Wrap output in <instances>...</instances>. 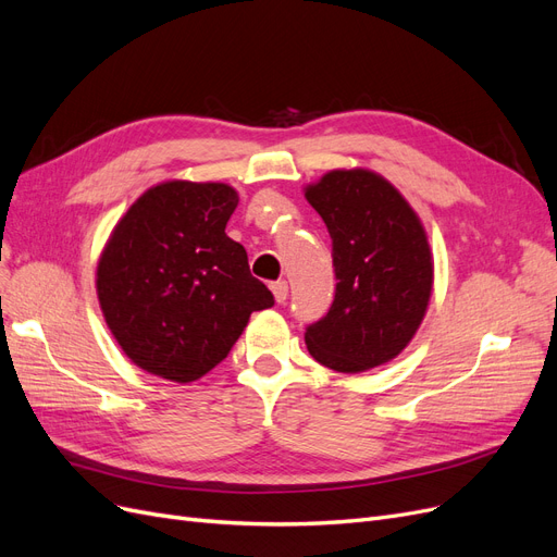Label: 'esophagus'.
<instances>
[{
    "instance_id": "esophagus-1",
    "label": "esophagus",
    "mask_w": 557,
    "mask_h": 557,
    "mask_svg": "<svg viewBox=\"0 0 557 557\" xmlns=\"http://www.w3.org/2000/svg\"><path fill=\"white\" fill-rule=\"evenodd\" d=\"M271 292H273V296H275L277 302H284L286 296H288V284H286L284 280H277V282L271 284Z\"/></svg>"
}]
</instances>
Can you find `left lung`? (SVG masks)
Segmentation results:
<instances>
[{
    "mask_svg": "<svg viewBox=\"0 0 557 557\" xmlns=\"http://www.w3.org/2000/svg\"><path fill=\"white\" fill-rule=\"evenodd\" d=\"M332 238L336 292L305 332L309 355L338 373H361L398 357L417 334L434 265L417 211L382 175L330 171L305 188Z\"/></svg>",
    "mask_w": 557,
    "mask_h": 557,
    "instance_id": "obj_1",
    "label": "left lung"
}]
</instances>
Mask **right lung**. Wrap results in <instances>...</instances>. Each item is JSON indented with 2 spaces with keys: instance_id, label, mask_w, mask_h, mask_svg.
<instances>
[{
  "instance_id": "add662e5",
  "label": "right lung",
  "mask_w": 557,
  "mask_h": 557,
  "mask_svg": "<svg viewBox=\"0 0 557 557\" xmlns=\"http://www.w3.org/2000/svg\"><path fill=\"white\" fill-rule=\"evenodd\" d=\"M238 193L221 182L148 188L113 227L98 261L104 321L143 371L193 382L227 357L273 294L225 234Z\"/></svg>"
}]
</instances>
